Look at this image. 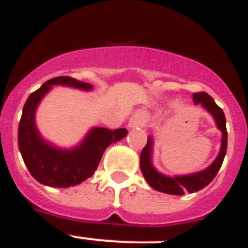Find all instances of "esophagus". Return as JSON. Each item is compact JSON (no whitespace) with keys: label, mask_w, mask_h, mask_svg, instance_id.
<instances>
[{"label":"esophagus","mask_w":248,"mask_h":248,"mask_svg":"<svg viewBox=\"0 0 248 248\" xmlns=\"http://www.w3.org/2000/svg\"><path fill=\"white\" fill-rule=\"evenodd\" d=\"M147 123V114L144 111H137L129 120V126L130 128H137V126H144Z\"/></svg>","instance_id":"1"}]
</instances>
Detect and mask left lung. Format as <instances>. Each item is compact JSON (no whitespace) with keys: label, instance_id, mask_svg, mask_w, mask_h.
Returning a JSON list of instances; mask_svg holds the SVG:
<instances>
[{"label":"left lung","instance_id":"obj_1","mask_svg":"<svg viewBox=\"0 0 248 248\" xmlns=\"http://www.w3.org/2000/svg\"><path fill=\"white\" fill-rule=\"evenodd\" d=\"M195 104H202L208 111L214 116L217 122V126L222 132V147L220 152L216 161L202 172L193 173L186 176H176V177H169L163 176L156 170L153 169L151 162V148H152V138H148L146 147L142 149L140 153V170L147 180V183L152 186L155 190H158L161 193L171 194V195H184L185 193H195L199 190L204 189L205 186L212 183L217 176L219 169L222 167L223 159L227 152V128H226V116L224 112L217 105L210 95L206 92H195L193 95Z\"/></svg>","mask_w":248,"mask_h":248}]
</instances>
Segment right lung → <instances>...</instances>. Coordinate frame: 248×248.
<instances>
[{
	"label": "right lung",
	"mask_w": 248,
	"mask_h": 248,
	"mask_svg": "<svg viewBox=\"0 0 248 248\" xmlns=\"http://www.w3.org/2000/svg\"><path fill=\"white\" fill-rule=\"evenodd\" d=\"M53 85H65L77 89L91 90L92 85L61 76L46 81L26 100L18 123V148L29 172L36 181L52 187H69L85 181L93 175L105 149L126 136L124 128L110 130L93 128L81 146L71 151H62L44 142L36 130L35 109Z\"/></svg>",
	"instance_id": "1"
}]
</instances>
